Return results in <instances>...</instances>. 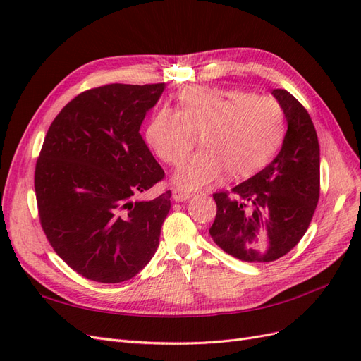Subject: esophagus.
<instances>
[{"label":"esophagus","mask_w":361,"mask_h":361,"mask_svg":"<svg viewBox=\"0 0 361 361\" xmlns=\"http://www.w3.org/2000/svg\"><path fill=\"white\" fill-rule=\"evenodd\" d=\"M192 197V192L183 190V188H174L173 190V200L174 202H187Z\"/></svg>","instance_id":"34e87169"}]
</instances>
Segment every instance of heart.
<instances>
[{
  "instance_id": "1",
  "label": "heart",
  "mask_w": 361,
  "mask_h": 361,
  "mask_svg": "<svg viewBox=\"0 0 361 361\" xmlns=\"http://www.w3.org/2000/svg\"><path fill=\"white\" fill-rule=\"evenodd\" d=\"M180 110L162 108L149 123L146 138L157 155L176 166L197 145L204 146L174 174L182 187L197 190L227 171L239 179L264 167L283 137V111L268 96L239 89L188 87Z\"/></svg>"
}]
</instances>
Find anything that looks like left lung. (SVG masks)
Here are the masks:
<instances>
[{
  "instance_id": "left-lung-1",
  "label": "left lung",
  "mask_w": 361,
  "mask_h": 361,
  "mask_svg": "<svg viewBox=\"0 0 361 361\" xmlns=\"http://www.w3.org/2000/svg\"><path fill=\"white\" fill-rule=\"evenodd\" d=\"M272 96L288 122L277 157L228 192L214 194V243L250 264L288 255L309 228L319 200V143L312 118L289 92L276 89Z\"/></svg>"
}]
</instances>
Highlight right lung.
Wrapping results in <instances>:
<instances>
[{
	"mask_svg": "<svg viewBox=\"0 0 361 361\" xmlns=\"http://www.w3.org/2000/svg\"><path fill=\"white\" fill-rule=\"evenodd\" d=\"M166 84H108L72 99L54 118L36 164L42 228L82 277L120 283L154 257L171 192L134 200L164 178L140 126Z\"/></svg>",
	"mask_w": 361,
	"mask_h": 361,
	"instance_id": "right-lung-1",
	"label": "right lung"
}]
</instances>
